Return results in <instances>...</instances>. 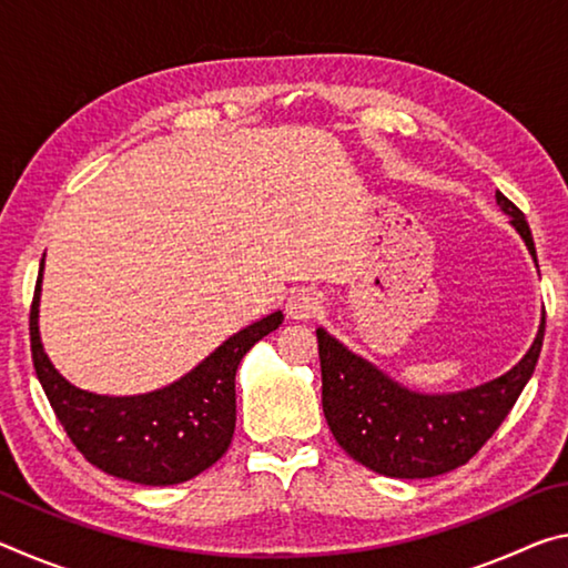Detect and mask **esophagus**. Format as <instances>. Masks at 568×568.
Returning <instances> with one entry per match:
<instances>
[{
	"mask_svg": "<svg viewBox=\"0 0 568 568\" xmlns=\"http://www.w3.org/2000/svg\"><path fill=\"white\" fill-rule=\"evenodd\" d=\"M323 311V297L313 291V287H301V291H293L285 303V313L291 315L293 321H307L315 318Z\"/></svg>",
	"mask_w": 568,
	"mask_h": 568,
	"instance_id": "obj_1",
	"label": "esophagus"
}]
</instances>
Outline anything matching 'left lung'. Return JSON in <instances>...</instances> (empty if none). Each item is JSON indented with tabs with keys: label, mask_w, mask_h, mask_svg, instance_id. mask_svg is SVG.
Listing matches in <instances>:
<instances>
[{
	"label": "left lung",
	"mask_w": 568,
	"mask_h": 568,
	"mask_svg": "<svg viewBox=\"0 0 568 568\" xmlns=\"http://www.w3.org/2000/svg\"><path fill=\"white\" fill-rule=\"evenodd\" d=\"M496 203L511 217L536 261L531 230L504 192ZM546 318L531 348L506 376L450 396H423L383 376L323 328L318 335L323 413L351 458L390 478H430L474 458L501 426L536 368Z\"/></svg>",
	"instance_id": "8db88e82"
}]
</instances>
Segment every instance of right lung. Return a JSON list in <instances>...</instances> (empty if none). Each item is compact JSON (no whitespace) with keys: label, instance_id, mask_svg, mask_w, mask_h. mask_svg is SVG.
<instances>
[{"label":"right lung","instance_id":"obj_1","mask_svg":"<svg viewBox=\"0 0 568 568\" xmlns=\"http://www.w3.org/2000/svg\"><path fill=\"white\" fill-rule=\"evenodd\" d=\"M42 267L30 311L32 363L57 420L74 448L102 468L142 486H172L203 474L235 434V373L243 355L283 323L277 311L227 338L172 386L110 398L74 388L47 358L37 328Z\"/></svg>","mask_w":568,"mask_h":568}]
</instances>
